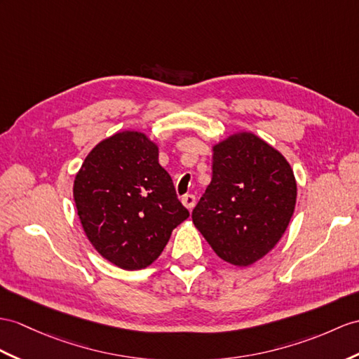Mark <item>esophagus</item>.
Returning <instances> with one entry per match:
<instances>
[{
    "instance_id": "1",
    "label": "esophagus",
    "mask_w": 359,
    "mask_h": 359,
    "mask_svg": "<svg viewBox=\"0 0 359 359\" xmlns=\"http://www.w3.org/2000/svg\"><path fill=\"white\" fill-rule=\"evenodd\" d=\"M181 201H182V204H184V207L189 210L194 208L196 204V198L194 195H184L181 198Z\"/></svg>"
}]
</instances>
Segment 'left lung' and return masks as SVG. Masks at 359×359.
Segmentation results:
<instances>
[{"label": "left lung", "instance_id": "obj_1", "mask_svg": "<svg viewBox=\"0 0 359 359\" xmlns=\"http://www.w3.org/2000/svg\"><path fill=\"white\" fill-rule=\"evenodd\" d=\"M295 201L285 156L257 135L238 133L213 146L212 182L191 219L222 260L248 266L282 239Z\"/></svg>", "mask_w": 359, "mask_h": 359}]
</instances>
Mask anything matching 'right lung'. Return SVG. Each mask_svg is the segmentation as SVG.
<instances>
[{
  "mask_svg": "<svg viewBox=\"0 0 359 359\" xmlns=\"http://www.w3.org/2000/svg\"><path fill=\"white\" fill-rule=\"evenodd\" d=\"M79 219L99 255L128 271L158 259L175 226L189 217L158 146L143 133L104 138L86 156L73 186Z\"/></svg>",
  "mask_w": 359,
  "mask_h": 359,
  "instance_id": "1",
  "label": "right lung"
}]
</instances>
